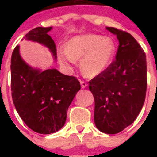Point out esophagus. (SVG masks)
<instances>
[{
	"instance_id": "esophagus-1",
	"label": "esophagus",
	"mask_w": 157,
	"mask_h": 157,
	"mask_svg": "<svg viewBox=\"0 0 157 157\" xmlns=\"http://www.w3.org/2000/svg\"><path fill=\"white\" fill-rule=\"evenodd\" d=\"M80 83H81V88H82V89H85L86 87V86H87V83H86L85 81H80Z\"/></svg>"
}]
</instances>
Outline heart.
Segmentation results:
<instances>
[{
	"label": "heart",
	"mask_w": 157,
	"mask_h": 157,
	"mask_svg": "<svg viewBox=\"0 0 157 157\" xmlns=\"http://www.w3.org/2000/svg\"><path fill=\"white\" fill-rule=\"evenodd\" d=\"M116 54V43L112 38L96 34L75 36L67 41L65 50L58 52L60 63L71 67L81 59L80 68L87 77H95L112 64Z\"/></svg>",
	"instance_id": "heart-1"
}]
</instances>
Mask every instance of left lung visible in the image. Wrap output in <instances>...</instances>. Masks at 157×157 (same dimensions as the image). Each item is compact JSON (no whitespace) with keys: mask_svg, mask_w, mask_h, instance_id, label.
<instances>
[{"mask_svg":"<svg viewBox=\"0 0 157 157\" xmlns=\"http://www.w3.org/2000/svg\"><path fill=\"white\" fill-rule=\"evenodd\" d=\"M119 41L116 60L89 83L94 98V119L101 132L115 134L141 112L147 90L146 54L129 33L107 27Z\"/></svg>","mask_w":157,"mask_h":157,"instance_id":"obj_1","label":"left lung"}]
</instances>
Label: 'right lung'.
I'll return each instance as SVG.
<instances>
[{"instance_id": "right-lung-1", "label": "right lung", "mask_w": 157, "mask_h": 157, "mask_svg": "<svg viewBox=\"0 0 157 157\" xmlns=\"http://www.w3.org/2000/svg\"><path fill=\"white\" fill-rule=\"evenodd\" d=\"M51 30L52 27H38L23 38L48 48L56 60V46L48 35ZM10 69L12 98L21 119L39 134H53L61 129L68 107L81 90L78 80L55 68L33 67L22 59L19 45L13 51Z\"/></svg>"}]
</instances>
